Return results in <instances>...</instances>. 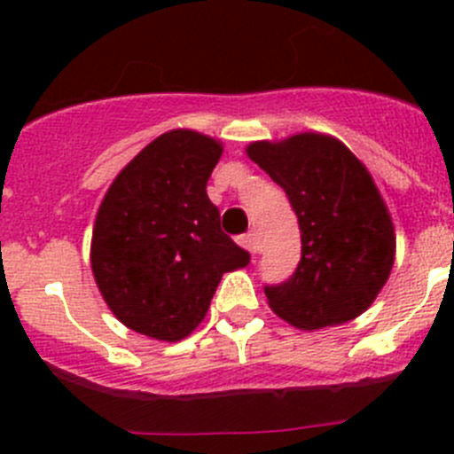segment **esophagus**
Returning a JSON list of instances; mask_svg holds the SVG:
<instances>
[{"instance_id":"esophagus-1","label":"esophagus","mask_w":454,"mask_h":454,"mask_svg":"<svg viewBox=\"0 0 454 454\" xmlns=\"http://www.w3.org/2000/svg\"><path fill=\"white\" fill-rule=\"evenodd\" d=\"M239 244L244 246L246 250H250V253H259V239H256L254 232H246L244 237H239Z\"/></svg>"}]
</instances>
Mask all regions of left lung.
<instances>
[{
  "instance_id": "obj_1",
  "label": "left lung",
  "mask_w": 454,
  "mask_h": 454,
  "mask_svg": "<svg viewBox=\"0 0 454 454\" xmlns=\"http://www.w3.org/2000/svg\"><path fill=\"white\" fill-rule=\"evenodd\" d=\"M246 155L299 217L301 263L286 283L265 287L272 312L305 332L367 312L395 261V226L367 167L320 131L254 140Z\"/></svg>"
}]
</instances>
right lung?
<instances>
[{
    "label": "right lung",
    "instance_id": "obj_1",
    "mask_svg": "<svg viewBox=\"0 0 454 454\" xmlns=\"http://www.w3.org/2000/svg\"><path fill=\"white\" fill-rule=\"evenodd\" d=\"M222 153L217 138L167 131L114 177L96 210V287L112 314L142 336L177 342L193 333L223 274L250 263L206 195Z\"/></svg>",
    "mask_w": 454,
    "mask_h": 454
}]
</instances>
